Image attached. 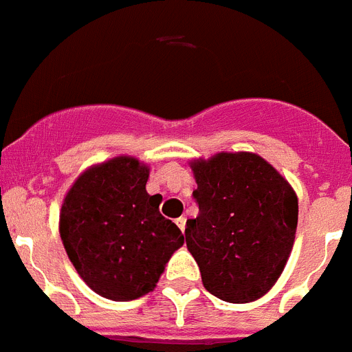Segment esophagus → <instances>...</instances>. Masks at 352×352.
Listing matches in <instances>:
<instances>
[{"instance_id":"34e87169","label":"esophagus","mask_w":352,"mask_h":352,"mask_svg":"<svg viewBox=\"0 0 352 352\" xmlns=\"http://www.w3.org/2000/svg\"><path fill=\"white\" fill-rule=\"evenodd\" d=\"M185 223H187L185 217H178V219H176V225H178V228L183 232V234H185Z\"/></svg>"}]
</instances>
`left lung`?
<instances>
[{"instance_id":"left-lung-1","label":"left lung","mask_w":352,"mask_h":352,"mask_svg":"<svg viewBox=\"0 0 352 352\" xmlns=\"http://www.w3.org/2000/svg\"><path fill=\"white\" fill-rule=\"evenodd\" d=\"M199 212L185 241L203 286L232 304L264 297L284 272L295 243L298 197L283 174L255 153L190 160Z\"/></svg>"}]
</instances>
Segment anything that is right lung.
I'll list each match as a JSON object with an SVG mask.
<instances>
[{
  "mask_svg": "<svg viewBox=\"0 0 352 352\" xmlns=\"http://www.w3.org/2000/svg\"><path fill=\"white\" fill-rule=\"evenodd\" d=\"M151 167L115 156L78 174L59 214V234L84 283L104 298L135 300L153 292L183 234L145 190Z\"/></svg>",
  "mask_w": 352,
  "mask_h": 352,
  "instance_id": "right-lung-1",
  "label": "right lung"
}]
</instances>
